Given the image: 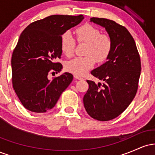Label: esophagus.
Returning <instances> with one entry per match:
<instances>
[{
  "mask_svg": "<svg viewBox=\"0 0 155 155\" xmlns=\"http://www.w3.org/2000/svg\"><path fill=\"white\" fill-rule=\"evenodd\" d=\"M74 78H75V79H79V80H81V79H83V78H82V77H80V76H75V75H74Z\"/></svg>",
  "mask_w": 155,
  "mask_h": 155,
  "instance_id": "34e87169",
  "label": "esophagus"
}]
</instances>
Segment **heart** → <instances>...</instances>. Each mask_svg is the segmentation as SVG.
<instances>
[{"instance_id":"obj_1","label":"heart","mask_w":155,"mask_h":155,"mask_svg":"<svg viewBox=\"0 0 155 155\" xmlns=\"http://www.w3.org/2000/svg\"><path fill=\"white\" fill-rule=\"evenodd\" d=\"M76 40L86 44L83 58H76L65 63L67 71L75 76H83L95 65V62L101 63L111 54L112 42L109 36L101 34V31L91 25L86 24L76 30ZM76 47L75 39L70 31H65L60 38V47L67 57L72 56Z\"/></svg>"}]
</instances>
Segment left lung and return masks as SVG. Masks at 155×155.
Listing matches in <instances>:
<instances>
[{"mask_svg":"<svg viewBox=\"0 0 155 155\" xmlns=\"http://www.w3.org/2000/svg\"><path fill=\"white\" fill-rule=\"evenodd\" d=\"M90 22L106 29L112 49L107 61L91 71L103 83L87 80L89 89L83 103L90 117L108 121L120 115L136 96L141 71L140 56L134 39L124 27L104 18L92 17Z\"/></svg>","mask_w":155,"mask_h":155,"instance_id":"obj_1","label":"left lung"}]
</instances>
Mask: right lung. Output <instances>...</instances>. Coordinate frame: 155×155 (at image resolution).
<instances>
[{
	"mask_svg": "<svg viewBox=\"0 0 155 155\" xmlns=\"http://www.w3.org/2000/svg\"><path fill=\"white\" fill-rule=\"evenodd\" d=\"M83 19V15H51L31 23L21 33L12 57V84L20 102L29 111L44 113L51 109L71 83L70 73L52 80L47 76L63 68L62 64L55 63L62 54V34Z\"/></svg>",
	"mask_w": 155,
	"mask_h": 155,
	"instance_id": "right-lung-1",
	"label": "right lung"
}]
</instances>
